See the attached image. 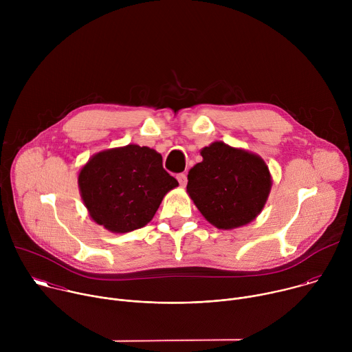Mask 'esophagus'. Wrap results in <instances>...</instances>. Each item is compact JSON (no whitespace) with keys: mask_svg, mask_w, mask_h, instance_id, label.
I'll return each mask as SVG.
<instances>
[{"mask_svg":"<svg viewBox=\"0 0 352 352\" xmlns=\"http://www.w3.org/2000/svg\"><path fill=\"white\" fill-rule=\"evenodd\" d=\"M177 179H178V182H179V185H181V186H185V185H186V182H188V179H186V174H184V173L178 174V175H177Z\"/></svg>","mask_w":352,"mask_h":352,"instance_id":"esophagus-1","label":"esophagus"}]
</instances>
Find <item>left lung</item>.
<instances>
[{"label":"left lung","mask_w":352,"mask_h":352,"mask_svg":"<svg viewBox=\"0 0 352 352\" xmlns=\"http://www.w3.org/2000/svg\"><path fill=\"white\" fill-rule=\"evenodd\" d=\"M204 160L188 173L186 192L214 227L231 230L255 220L265 208L272 175L263 159L213 142L200 150Z\"/></svg>","instance_id":"left-lung-1"}]
</instances>
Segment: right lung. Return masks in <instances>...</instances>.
I'll list each match as a JSON object with an SVG mask.
<instances>
[{
    "label": "right lung",
    "instance_id": "1",
    "mask_svg": "<svg viewBox=\"0 0 352 352\" xmlns=\"http://www.w3.org/2000/svg\"><path fill=\"white\" fill-rule=\"evenodd\" d=\"M90 217L111 232L144 227L178 181L163 168L156 150L128 144L94 155L78 177Z\"/></svg>",
    "mask_w": 352,
    "mask_h": 352
}]
</instances>
